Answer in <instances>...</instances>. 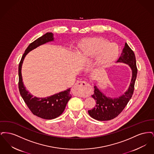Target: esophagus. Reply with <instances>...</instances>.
<instances>
[{
	"label": "esophagus",
	"mask_w": 154,
	"mask_h": 154,
	"mask_svg": "<svg viewBox=\"0 0 154 154\" xmlns=\"http://www.w3.org/2000/svg\"><path fill=\"white\" fill-rule=\"evenodd\" d=\"M91 87V85L88 82L83 81H79L74 84L73 91L77 95L84 96L86 95V91L87 89Z\"/></svg>",
	"instance_id": "34e87169"
}]
</instances>
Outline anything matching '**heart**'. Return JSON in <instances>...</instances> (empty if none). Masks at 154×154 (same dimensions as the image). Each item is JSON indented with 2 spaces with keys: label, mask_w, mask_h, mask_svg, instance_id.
Masks as SVG:
<instances>
[{
  "label": "heart",
  "mask_w": 154,
  "mask_h": 154,
  "mask_svg": "<svg viewBox=\"0 0 154 154\" xmlns=\"http://www.w3.org/2000/svg\"><path fill=\"white\" fill-rule=\"evenodd\" d=\"M81 58L91 61L95 58V65L98 70L107 69L117 60L120 50L117 44L100 37H87L79 45Z\"/></svg>",
  "instance_id": "heart-1"
}]
</instances>
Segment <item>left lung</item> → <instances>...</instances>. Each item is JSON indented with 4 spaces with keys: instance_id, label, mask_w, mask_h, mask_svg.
<instances>
[{
    "instance_id": "1",
    "label": "left lung",
    "mask_w": 154,
    "mask_h": 154,
    "mask_svg": "<svg viewBox=\"0 0 154 154\" xmlns=\"http://www.w3.org/2000/svg\"><path fill=\"white\" fill-rule=\"evenodd\" d=\"M117 62L127 64L131 68L132 77L131 84L124 94L115 98L106 96L96 85L94 86V94L92 97L95 100L96 104L94 109L88 110V113L91 117L96 120L109 121L117 117L124 109L133 94L137 69L134 52L126 43Z\"/></svg>"
}]
</instances>
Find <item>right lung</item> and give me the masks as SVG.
Masks as SVG:
<instances>
[{"mask_svg":"<svg viewBox=\"0 0 154 154\" xmlns=\"http://www.w3.org/2000/svg\"><path fill=\"white\" fill-rule=\"evenodd\" d=\"M54 40L53 33L48 32L30 43L23 54L18 66V88L21 96L34 115L45 119H54L62 114L68 101L72 97L70 88L44 98L33 97L23 85L21 68L23 61L28 52L42 44L54 41Z\"/></svg>","mask_w":154,"mask_h":154,"instance_id":"1","label":"right lung"}]
</instances>
